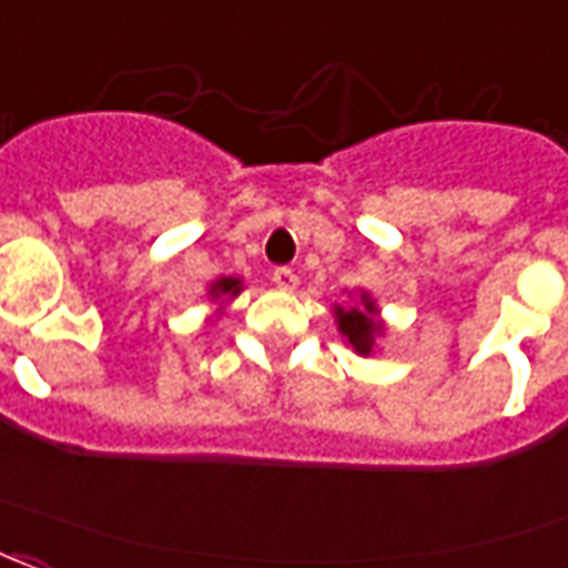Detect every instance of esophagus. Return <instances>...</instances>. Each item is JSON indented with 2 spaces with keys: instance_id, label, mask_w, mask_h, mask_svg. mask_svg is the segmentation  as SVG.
<instances>
[{
  "instance_id": "obj_1",
  "label": "esophagus",
  "mask_w": 568,
  "mask_h": 568,
  "mask_svg": "<svg viewBox=\"0 0 568 568\" xmlns=\"http://www.w3.org/2000/svg\"><path fill=\"white\" fill-rule=\"evenodd\" d=\"M273 283H276V288H283V292H295L297 273L292 271V267H276V271H273Z\"/></svg>"
}]
</instances>
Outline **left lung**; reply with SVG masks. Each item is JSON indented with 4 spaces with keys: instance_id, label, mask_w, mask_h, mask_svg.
I'll list each match as a JSON object with an SVG mask.
<instances>
[{
    "instance_id": "8db88e82",
    "label": "left lung",
    "mask_w": 568,
    "mask_h": 568,
    "mask_svg": "<svg viewBox=\"0 0 568 568\" xmlns=\"http://www.w3.org/2000/svg\"><path fill=\"white\" fill-rule=\"evenodd\" d=\"M376 313H379V306L369 295H361V306H348V310L337 306V313H334L339 334L348 339V346L355 348L358 355H369L373 346H376V337L382 334Z\"/></svg>"
}]
</instances>
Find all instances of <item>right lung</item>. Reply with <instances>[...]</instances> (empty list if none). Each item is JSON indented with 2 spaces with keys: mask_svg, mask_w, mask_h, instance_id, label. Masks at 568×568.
<instances>
[{
  "mask_svg": "<svg viewBox=\"0 0 568 568\" xmlns=\"http://www.w3.org/2000/svg\"><path fill=\"white\" fill-rule=\"evenodd\" d=\"M243 292V285L237 276H222V280H216V283L210 285V297L213 301H231V297H237Z\"/></svg>",
  "mask_w": 568,
  "mask_h": 568,
  "instance_id": "add662e5",
  "label": "right lung"
}]
</instances>
